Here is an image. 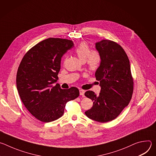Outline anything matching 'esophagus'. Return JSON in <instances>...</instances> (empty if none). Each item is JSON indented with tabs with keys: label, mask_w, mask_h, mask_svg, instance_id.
<instances>
[{
	"label": "esophagus",
	"mask_w": 156,
	"mask_h": 156,
	"mask_svg": "<svg viewBox=\"0 0 156 156\" xmlns=\"http://www.w3.org/2000/svg\"><path fill=\"white\" fill-rule=\"evenodd\" d=\"M84 93H85L84 90H80V94L81 96H84Z\"/></svg>",
	"instance_id": "obj_1"
}]
</instances>
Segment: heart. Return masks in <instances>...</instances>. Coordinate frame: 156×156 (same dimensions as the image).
Returning a JSON list of instances; mask_svg holds the SVG:
<instances>
[{
	"label": "heart",
	"instance_id": "b5f03b06",
	"mask_svg": "<svg viewBox=\"0 0 156 156\" xmlns=\"http://www.w3.org/2000/svg\"><path fill=\"white\" fill-rule=\"evenodd\" d=\"M74 52L81 61H85L90 70H95L99 67L101 62L100 53L97 50H91L86 42L80 43Z\"/></svg>",
	"mask_w": 156,
	"mask_h": 156
}]
</instances>
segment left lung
Returning <instances> with one entry per match:
<instances>
[{
    "mask_svg": "<svg viewBox=\"0 0 156 156\" xmlns=\"http://www.w3.org/2000/svg\"><path fill=\"white\" fill-rule=\"evenodd\" d=\"M96 48L101 56L100 66L95 73L101 90L99 96L92 91L84 93L93 101V107L85 114L92 120L105 123L116 119L128 105L134 82L128 57L120 45L104 39L96 44Z\"/></svg>",
    "mask_w": 156,
    "mask_h": 156,
    "instance_id": "obj_1",
    "label": "left lung"
}]
</instances>
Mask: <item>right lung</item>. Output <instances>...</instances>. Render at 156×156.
Returning <instances> with one entry per match:
<instances>
[{"mask_svg":"<svg viewBox=\"0 0 156 156\" xmlns=\"http://www.w3.org/2000/svg\"><path fill=\"white\" fill-rule=\"evenodd\" d=\"M66 39L50 37L31 48L22 58L16 87L22 102L37 120L50 122L61 117L66 102L80 95L78 89L60 88L58 80L63 55L73 47Z\"/></svg>","mask_w":156,"mask_h":156,"instance_id":"right-lung-1","label":"right lung"}]
</instances>
